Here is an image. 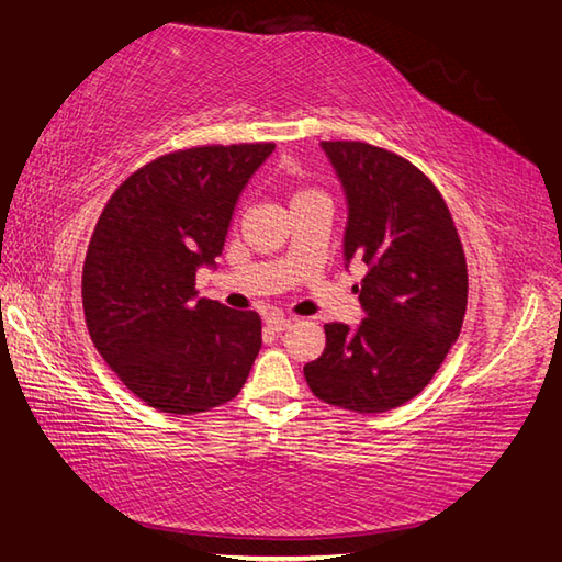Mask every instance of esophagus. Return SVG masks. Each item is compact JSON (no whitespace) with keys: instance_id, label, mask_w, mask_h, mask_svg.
Returning a JSON list of instances; mask_svg holds the SVG:
<instances>
[{"instance_id":"esophagus-1","label":"esophagus","mask_w":562,"mask_h":562,"mask_svg":"<svg viewBox=\"0 0 562 562\" xmlns=\"http://www.w3.org/2000/svg\"><path fill=\"white\" fill-rule=\"evenodd\" d=\"M267 325H269L273 331H283V329L291 327V319L283 317V315H271V317L267 319Z\"/></svg>"}]
</instances>
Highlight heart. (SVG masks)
I'll return each mask as SVG.
<instances>
[{"instance_id": "b5f03b06", "label": "heart", "mask_w": 562, "mask_h": 562, "mask_svg": "<svg viewBox=\"0 0 562 562\" xmlns=\"http://www.w3.org/2000/svg\"><path fill=\"white\" fill-rule=\"evenodd\" d=\"M305 193H317V191H297L295 199H297V196H305Z\"/></svg>"}]
</instances>
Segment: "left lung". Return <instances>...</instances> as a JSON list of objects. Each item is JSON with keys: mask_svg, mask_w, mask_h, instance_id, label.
I'll use <instances>...</instances> for the list:
<instances>
[{"mask_svg": "<svg viewBox=\"0 0 562 562\" xmlns=\"http://www.w3.org/2000/svg\"><path fill=\"white\" fill-rule=\"evenodd\" d=\"M345 187L347 265L366 317L325 325L323 357L305 363L315 397L351 412H387L419 395L461 335L468 267L461 237L434 181L405 157L359 140H325Z\"/></svg>", "mask_w": 562, "mask_h": 562, "instance_id": "8db88e82", "label": "left lung"}]
</instances>
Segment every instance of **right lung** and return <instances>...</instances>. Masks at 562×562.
<instances>
[{
    "instance_id": "1",
    "label": "right lung",
    "mask_w": 562,
    "mask_h": 562,
    "mask_svg": "<svg viewBox=\"0 0 562 562\" xmlns=\"http://www.w3.org/2000/svg\"><path fill=\"white\" fill-rule=\"evenodd\" d=\"M273 143L199 145L153 159L113 191L89 239V337L123 385L169 415L243 391L261 317L199 297L196 269L223 251L235 203Z\"/></svg>"
}]
</instances>
